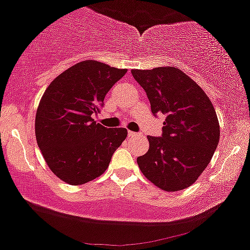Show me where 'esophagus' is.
I'll list each match as a JSON object with an SVG mask.
<instances>
[{"label": "esophagus", "instance_id": "1", "mask_svg": "<svg viewBox=\"0 0 250 250\" xmlns=\"http://www.w3.org/2000/svg\"><path fill=\"white\" fill-rule=\"evenodd\" d=\"M140 134H138V133H134V131H128V136H129V138H135V136H139Z\"/></svg>", "mask_w": 250, "mask_h": 250}]
</instances>
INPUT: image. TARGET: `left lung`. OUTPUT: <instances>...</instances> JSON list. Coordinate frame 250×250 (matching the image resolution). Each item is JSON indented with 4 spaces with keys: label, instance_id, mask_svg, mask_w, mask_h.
Here are the masks:
<instances>
[{
    "label": "left lung",
    "instance_id": "8db88e82",
    "mask_svg": "<svg viewBox=\"0 0 250 250\" xmlns=\"http://www.w3.org/2000/svg\"><path fill=\"white\" fill-rule=\"evenodd\" d=\"M131 75L146 91L153 114L166 115L163 136H147L149 149L136 160L140 169L164 191L188 188L209 165L219 141L210 98L174 66L131 70Z\"/></svg>",
    "mask_w": 250,
    "mask_h": 250
}]
</instances>
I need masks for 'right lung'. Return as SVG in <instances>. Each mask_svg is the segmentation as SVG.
Here are the masks:
<instances>
[{
	"label": "right lung",
	"mask_w": 250,
	"mask_h": 250,
	"mask_svg": "<svg viewBox=\"0 0 250 250\" xmlns=\"http://www.w3.org/2000/svg\"><path fill=\"white\" fill-rule=\"evenodd\" d=\"M125 73L127 68L84 60L60 73L43 92L35 138L49 169L62 182L82 185L102 175L127 138L125 128L108 129L92 119Z\"/></svg>",
	"instance_id": "obj_1"
}]
</instances>
